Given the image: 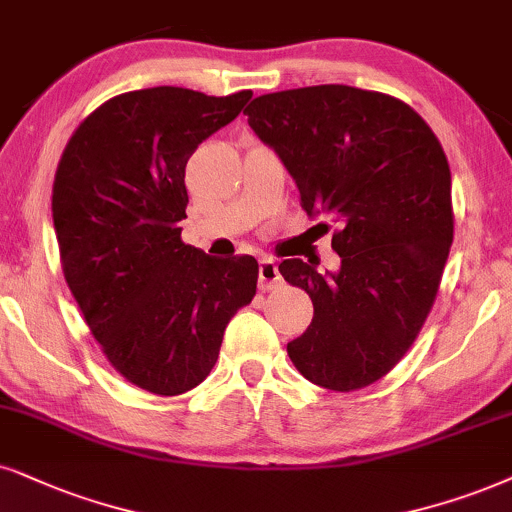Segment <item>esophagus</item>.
<instances>
[{"label":"esophagus","instance_id":"esophagus-1","mask_svg":"<svg viewBox=\"0 0 512 512\" xmlns=\"http://www.w3.org/2000/svg\"><path fill=\"white\" fill-rule=\"evenodd\" d=\"M281 286V271L278 264L271 257H262L260 260V288L262 290H274Z\"/></svg>","mask_w":512,"mask_h":512}]
</instances>
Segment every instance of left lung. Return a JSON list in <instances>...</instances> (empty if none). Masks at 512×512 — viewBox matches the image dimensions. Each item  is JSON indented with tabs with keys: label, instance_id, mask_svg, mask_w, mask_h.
Masks as SVG:
<instances>
[{
	"label": "left lung",
	"instance_id": "8db88e82",
	"mask_svg": "<svg viewBox=\"0 0 512 512\" xmlns=\"http://www.w3.org/2000/svg\"><path fill=\"white\" fill-rule=\"evenodd\" d=\"M245 115L295 179L307 215L340 226L338 271L319 274L297 257L278 264L314 304L288 357L326 390L371 385L423 328L454 241L442 144L404 101L347 84L257 96Z\"/></svg>",
	"mask_w": 512,
	"mask_h": 512
}]
</instances>
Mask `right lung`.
Wrapping results in <instances>:
<instances>
[{
    "instance_id": "1",
    "label": "right lung",
    "mask_w": 512,
    "mask_h": 512,
    "mask_svg": "<svg viewBox=\"0 0 512 512\" xmlns=\"http://www.w3.org/2000/svg\"><path fill=\"white\" fill-rule=\"evenodd\" d=\"M252 92L208 96L151 87L113 96L70 137L51 212L63 274L115 371L174 397L208 378L257 260L181 243L184 174L198 144L229 125Z\"/></svg>"
}]
</instances>
